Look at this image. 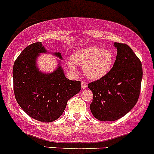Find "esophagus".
<instances>
[{
	"label": "esophagus",
	"instance_id": "obj_1",
	"mask_svg": "<svg viewBox=\"0 0 154 154\" xmlns=\"http://www.w3.org/2000/svg\"><path fill=\"white\" fill-rule=\"evenodd\" d=\"M81 85H82V88H87V84L85 83V82H82V83H81Z\"/></svg>",
	"mask_w": 154,
	"mask_h": 154
}]
</instances>
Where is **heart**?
I'll list each match as a JSON object with an SVG mask.
<instances>
[{
  "mask_svg": "<svg viewBox=\"0 0 154 154\" xmlns=\"http://www.w3.org/2000/svg\"><path fill=\"white\" fill-rule=\"evenodd\" d=\"M72 61H68L71 69H75L74 63L83 66L85 75L90 80H99L106 76L111 70L114 63V54L109 49L90 47L77 50L72 55Z\"/></svg>",
  "mask_w": 154,
  "mask_h": 154,
  "instance_id": "1",
  "label": "heart"
}]
</instances>
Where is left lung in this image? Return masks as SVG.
<instances>
[{
  "label": "left lung",
  "mask_w": 154,
  "mask_h": 154,
  "mask_svg": "<svg viewBox=\"0 0 154 154\" xmlns=\"http://www.w3.org/2000/svg\"><path fill=\"white\" fill-rule=\"evenodd\" d=\"M117 55L106 76L88 84L93 92L92 114L99 121H116L136 105L140 93L142 66L128 45L114 43Z\"/></svg>",
  "instance_id": "1"
}]
</instances>
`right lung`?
Returning a JSON list of instances; mask_svg holds the SVG:
<instances>
[{
    "instance_id": "add662e5",
    "label": "right lung",
    "mask_w": 154,
    "mask_h": 154,
    "mask_svg": "<svg viewBox=\"0 0 154 154\" xmlns=\"http://www.w3.org/2000/svg\"><path fill=\"white\" fill-rule=\"evenodd\" d=\"M47 53L42 42L26 47L13 66V87L15 99L30 117L42 122H51L64 112L66 103L81 90L80 81L64 76L61 66L51 73L40 72L36 59ZM54 55L62 59L60 53Z\"/></svg>"
}]
</instances>
